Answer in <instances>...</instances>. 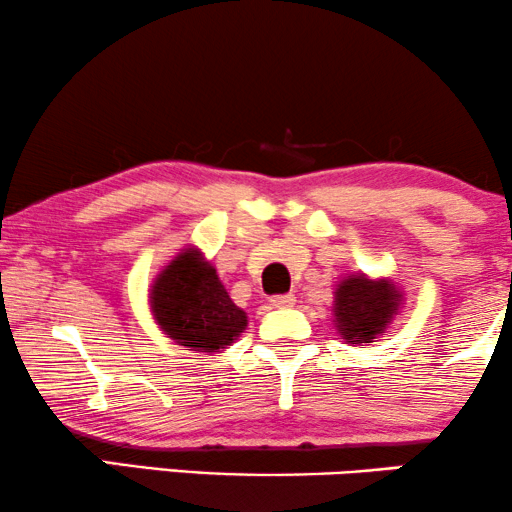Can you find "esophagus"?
Wrapping results in <instances>:
<instances>
[{"label":"esophagus","mask_w":512,"mask_h":512,"mask_svg":"<svg viewBox=\"0 0 512 512\" xmlns=\"http://www.w3.org/2000/svg\"><path fill=\"white\" fill-rule=\"evenodd\" d=\"M294 304H297V297H294V294H276V297H271L273 308H290Z\"/></svg>","instance_id":"1"}]
</instances>
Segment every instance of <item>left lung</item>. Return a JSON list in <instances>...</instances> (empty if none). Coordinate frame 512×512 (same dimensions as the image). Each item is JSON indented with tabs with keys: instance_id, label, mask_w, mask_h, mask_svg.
<instances>
[{
	"instance_id": "1",
	"label": "left lung",
	"mask_w": 512,
	"mask_h": 512,
	"mask_svg": "<svg viewBox=\"0 0 512 512\" xmlns=\"http://www.w3.org/2000/svg\"><path fill=\"white\" fill-rule=\"evenodd\" d=\"M403 294L390 278L352 273L338 280L334 292V327L345 343H373L397 318Z\"/></svg>"
}]
</instances>
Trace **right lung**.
I'll return each instance as SVG.
<instances>
[{
  "label": "right lung",
  "instance_id": "add662e5",
  "mask_svg": "<svg viewBox=\"0 0 512 512\" xmlns=\"http://www.w3.org/2000/svg\"><path fill=\"white\" fill-rule=\"evenodd\" d=\"M150 313L176 345L220 352L248 327V315L229 299L218 271L199 248L187 246L150 285Z\"/></svg>",
  "mask_w": 512,
  "mask_h": 512
}]
</instances>
